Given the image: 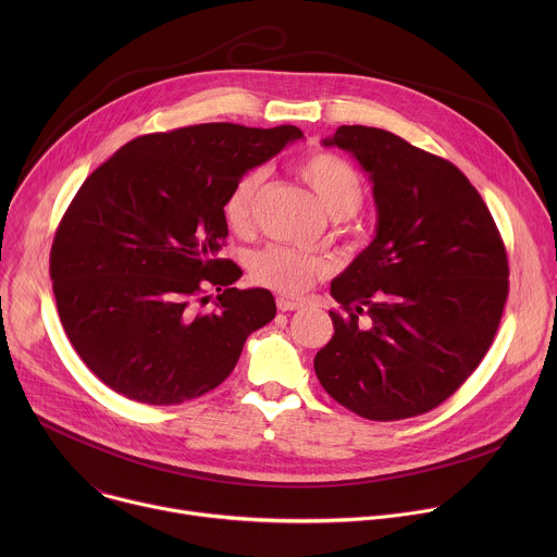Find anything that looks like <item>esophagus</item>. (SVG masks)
Instances as JSON below:
<instances>
[{
    "instance_id": "1",
    "label": "esophagus",
    "mask_w": 557,
    "mask_h": 557,
    "mask_svg": "<svg viewBox=\"0 0 557 557\" xmlns=\"http://www.w3.org/2000/svg\"><path fill=\"white\" fill-rule=\"evenodd\" d=\"M277 308L280 310H297V308H301V301L290 299V297H277Z\"/></svg>"
}]
</instances>
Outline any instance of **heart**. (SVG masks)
Masks as SVG:
<instances>
[{
	"mask_svg": "<svg viewBox=\"0 0 557 557\" xmlns=\"http://www.w3.org/2000/svg\"><path fill=\"white\" fill-rule=\"evenodd\" d=\"M297 174L333 218H350L361 209L366 198L363 178L344 156L333 151H314L297 165ZM262 183L264 170H251L228 191L224 200V215L235 231L251 226ZM326 271V260L284 245H269L256 251L249 260L251 280L284 295L304 293Z\"/></svg>",
	"mask_w": 557,
	"mask_h": 557,
	"instance_id": "b5f03b06",
	"label": "heart"
}]
</instances>
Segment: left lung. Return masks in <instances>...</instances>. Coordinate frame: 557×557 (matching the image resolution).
I'll return each mask as SVG.
<instances>
[{
    "mask_svg": "<svg viewBox=\"0 0 557 557\" xmlns=\"http://www.w3.org/2000/svg\"><path fill=\"white\" fill-rule=\"evenodd\" d=\"M372 181L374 240L333 280V339L314 372L337 404L370 421L425 414L479 368L509 295L498 226L467 176L379 127L324 140ZM364 320L361 321L360 317Z\"/></svg>",
    "mask_w": 557,
    "mask_h": 557,
    "instance_id": "left-lung-1",
    "label": "left lung"
}]
</instances>
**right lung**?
Masks as SVG:
<instances>
[{"mask_svg": "<svg viewBox=\"0 0 557 557\" xmlns=\"http://www.w3.org/2000/svg\"><path fill=\"white\" fill-rule=\"evenodd\" d=\"M301 136L235 123L156 132L86 178L54 233L50 277L70 344L108 387L147 406L191 401L273 320L271 290L235 288L240 267L215 256L233 185ZM209 287L216 308L200 311Z\"/></svg>", "mask_w": 557, "mask_h": 557, "instance_id": "obj_1", "label": "right lung"}]
</instances>
